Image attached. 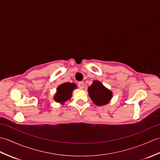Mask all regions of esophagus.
Listing matches in <instances>:
<instances>
[{
    "mask_svg": "<svg viewBox=\"0 0 160 160\" xmlns=\"http://www.w3.org/2000/svg\"><path fill=\"white\" fill-rule=\"evenodd\" d=\"M84 82H79L78 83V87L80 88H84Z\"/></svg>",
    "mask_w": 160,
    "mask_h": 160,
    "instance_id": "obj_1",
    "label": "esophagus"
}]
</instances>
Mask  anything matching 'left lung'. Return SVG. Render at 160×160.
<instances>
[{
    "label": "left lung",
    "mask_w": 160,
    "mask_h": 160,
    "mask_svg": "<svg viewBox=\"0 0 160 160\" xmlns=\"http://www.w3.org/2000/svg\"><path fill=\"white\" fill-rule=\"evenodd\" d=\"M89 97L98 106L107 104L111 99L112 93L108 89L103 86L99 81L95 80L88 88Z\"/></svg>",
    "instance_id": "left-lung-1"
}]
</instances>
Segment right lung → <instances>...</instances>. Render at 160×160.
Returning a JSON list of instances; mask_svg holds the SVG:
<instances>
[{
    "instance_id": "add662e5",
    "label": "right lung",
    "mask_w": 160,
    "mask_h": 160,
    "mask_svg": "<svg viewBox=\"0 0 160 160\" xmlns=\"http://www.w3.org/2000/svg\"><path fill=\"white\" fill-rule=\"evenodd\" d=\"M76 87V85L73 83L65 82L61 84L57 88V92L54 97V100L57 102H61L62 104L67 100L71 98L72 91Z\"/></svg>"
}]
</instances>
